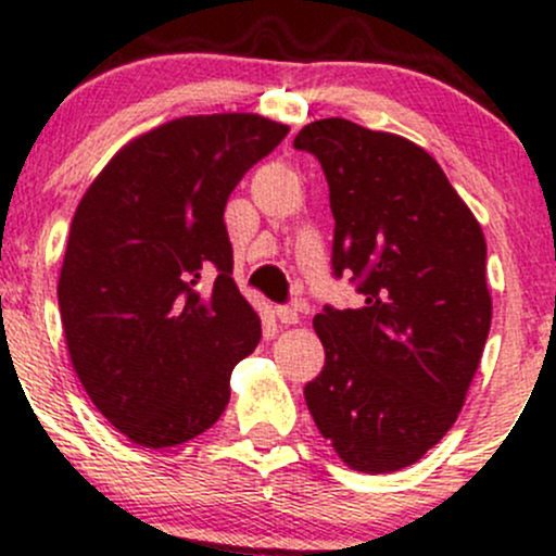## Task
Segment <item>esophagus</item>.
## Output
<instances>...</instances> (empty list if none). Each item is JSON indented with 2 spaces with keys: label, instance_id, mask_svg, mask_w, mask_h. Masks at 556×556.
I'll return each instance as SVG.
<instances>
[{
  "label": "esophagus",
  "instance_id": "esophagus-1",
  "mask_svg": "<svg viewBox=\"0 0 556 556\" xmlns=\"http://www.w3.org/2000/svg\"><path fill=\"white\" fill-rule=\"evenodd\" d=\"M277 318L282 324H287V327H290V324H298L300 321V314H298V308H292V305H279Z\"/></svg>",
  "mask_w": 556,
  "mask_h": 556
}]
</instances>
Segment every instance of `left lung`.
<instances>
[{"label": "left lung", "instance_id": "8db88e82", "mask_svg": "<svg viewBox=\"0 0 556 556\" xmlns=\"http://www.w3.org/2000/svg\"><path fill=\"white\" fill-rule=\"evenodd\" d=\"M292 146L321 164L331 269L363 298L358 308L316 314L327 361L305 402L342 463L392 473L452 429L481 363L486 240L442 167L410 140L329 117Z\"/></svg>", "mask_w": 556, "mask_h": 556}]
</instances>
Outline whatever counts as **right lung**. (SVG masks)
Instances as JSON below:
<instances>
[{
    "label": "right lung",
    "mask_w": 556,
    "mask_h": 556,
    "mask_svg": "<svg viewBox=\"0 0 556 556\" xmlns=\"http://www.w3.org/2000/svg\"><path fill=\"white\" fill-rule=\"evenodd\" d=\"M287 125L258 114L172 119L119 149L86 190L62 261V327L83 389L130 442L195 439L256 350L258 314L232 279L227 198ZM217 271L206 293L202 271Z\"/></svg>",
    "instance_id": "1"
}]
</instances>
